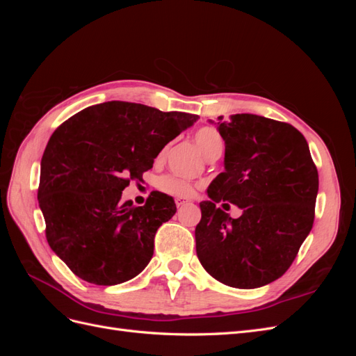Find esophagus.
<instances>
[{"instance_id":"1","label":"esophagus","mask_w":356,"mask_h":356,"mask_svg":"<svg viewBox=\"0 0 356 356\" xmlns=\"http://www.w3.org/2000/svg\"><path fill=\"white\" fill-rule=\"evenodd\" d=\"M175 203H177V207L179 208V207H184V204L190 203V199H186V197H177V199H175Z\"/></svg>"}]
</instances>
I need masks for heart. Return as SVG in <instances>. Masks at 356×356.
<instances>
[{
    "instance_id": "b5f03b06",
    "label": "heart",
    "mask_w": 356,
    "mask_h": 356,
    "mask_svg": "<svg viewBox=\"0 0 356 356\" xmlns=\"http://www.w3.org/2000/svg\"><path fill=\"white\" fill-rule=\"evenodd\" d=\"M195 143L207 159H209L215 153L222 152V138L215 127H209V126L200 127L195 134ZM159 187L163 191L169 193V195L181 196V197L190 196L193 193V188H195V186H193L190 181L181 179L177 177H170V175L161 178L159 181Z\"/></svg>"
}]
</instances>
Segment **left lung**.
I'll return each mask as SVG.
<instances>
[{"label": "left lung", "mask_w": 356, "mask_h": 356, "mask_svg": "<svg viewBox=\"0 0 356 356\" xmlns=\"http://www.w3.org/2000/svg\"><path fill=\"white\" fill-rule=\"evenodd\" d=\"M217 129L225 144L224 172L200 203L196 252L221 284L260 288L288 270L312 230L318 170L305 136L288 123L234 114L218 117ZM227 200L243 209L239 219L216 207Z\"/></svg>", "instance_id": "left-lung-1"}]
</instances>
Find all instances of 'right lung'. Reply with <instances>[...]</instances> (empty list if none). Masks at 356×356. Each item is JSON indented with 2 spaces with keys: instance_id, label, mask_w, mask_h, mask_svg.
<instances>
[{
  "instance_id": "obj_1",
  "label": "right lung",
  "mask_w": 356,
  "mask_h": 356,
  "mask_svg": "<svg viewBox=\"0 0 356 356\" xmlns=\"http://www.w3.org/2000/svg\"><path fill=\"white\" fill-rule=\"evenodd\" d=\"M197 118L110 101L56 129L41 159L38 203L47 242L74 275L117 285L147 267L156 232L175 215V202L153 191L136 208L122 200V191L131 179L141 181L163 147Z\"/></svg>"
}]
</instances>
